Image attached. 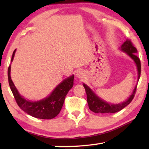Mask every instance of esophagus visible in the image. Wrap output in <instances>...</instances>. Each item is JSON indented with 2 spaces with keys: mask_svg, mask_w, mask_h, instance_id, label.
<instances>
[{
  "mask_svg": "<svg viewBox=\"0 0 149 149\" xmlns=\"http://www.w3.org/2000/svg\"><path fill=\"white\" fill-rule=\"evenodd\" d=\"M76 76H77V78H78L79 79H83L85 77V73L84 71L82 70H79L77 72Z\"/></svg>",
  "mask_w": 149,
  "mask_h": 149,
  "instance_id": "34e87169",
  "label": "esophagus"
}]
</instances>
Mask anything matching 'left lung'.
Returning <instances> with one entry per match:
<instances>
[{
  "mask_svg": "<svg viewBox=\"0 0 149 149\" xmlns=\"http://www.w3.org/2000/svg\"><path fill=\"white\" fill-rule=\"evenodd\" d=\"M120 51L122 52L125 53L132 60L134 61V63L136 64V68H137L138 71V79L137 83L139 81L140 77V72H141V65H140V59L138 58L136 56L137 54V49L136 47H134L132 45L131 40L129 39H126L125 42L122 44L121 47H119ZM83 87L85 89L87 93V103L89 109L91 111H93L95 113H117V112L121 111L124 109L126 106H127L131 102L132 100L134 97V94L136 93V87L137 84L134 87L133 91L131 93V95L125 100V101L122 102L121 103L118 104H113L108 102L105 101L104 100L101 98L99 97L88 85L83 83Z\"/></svg>",
  "mask_w": 149,
  "mask_h": 149,
  "instance_id": "1",
  "label": "left lung"
}]
</instances>
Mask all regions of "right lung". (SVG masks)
Returning a JSON list of instances; mask_svg holds the SVG:
<instances>
[{
	"label": "right lung",
	"mask_w": 149,
	"mask_h": 149,
	"mask_svg": "<svg viewBox=\"0 0 149 149\" xmlns=\"http://www.w3.org/2000/svg\"><path fill=\"white\" fill-rule=\"evenodd\" d=\"M16 49L11 58L13 62ZM74 74L67 77L57 85L48 96L37 101L28 100L20 94L11 77V65L8 68V79L10 88L16 102L24 112L32 117L42 119H51L60 113L64 104L65 97L74 84Z\"/></svg>",
	"instance_id": "1"
}]
</instances>
